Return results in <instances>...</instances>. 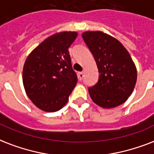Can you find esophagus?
I'll return each instance as SVG.
<instances>
[{"label": "esophagus", "instance_id": "obj_1", "mask_svg": "<svg viewBox=\"0 0 154 154\" xmlns=\"http://www.w3.org/2000/svg\"><path fill=\"white\" fill-rule=\"evenodd\" d=\"M78 77L79 80H82L83 78V72H79L78 73Z\"/></svg>", "mask_w": 154, "mask_h": 154}]
</instances>
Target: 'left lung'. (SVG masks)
I'll return each mask as SVG.
<instances>
[{"label": "left lung", "instance_id": "8db88e82", "mask_svg": "<svg viewBox=\"0 0 154 154\" xmlns=\"http://www.w3.org/2000/svg\"><path fill=\"white\" fill-rule=\"evenodd\" d=\"M99 71L97 83L88 88L91 100L104 108L125 103L137 82V69L125 46L107 34L88 31L82 34Z\"/></svg>", "mask_w": 154, "mask_h": 154}]
</instances>
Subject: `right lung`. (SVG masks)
Segmentation results:
<instances>
[{
    "label": "right lung",
    "mask_w": 154,
    "mask_h": 154,
    "mask_svg": "<svg viewBox=\"0 0 154 154\" xmlns=\"http://www.w3.org/2000/svg\"><path fill=\"white\" fill-rule=\"evenodd\" d=\"M77 35L71 31L54 34L26 58L22 73L24 88L32 102L45 112L63 108L77 83L68 51Z\"/></svg>",
    "instance_id": "right-lung-1"
}]
</instances>
